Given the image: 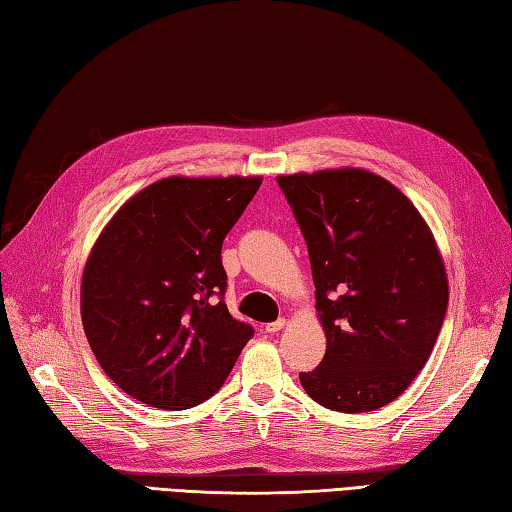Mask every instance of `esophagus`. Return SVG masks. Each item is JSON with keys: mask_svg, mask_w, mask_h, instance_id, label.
Wrapping results in <instances>:
<instances>
[{"mask_svg": "<svg viewBox=\"0 0 512 512\" xmlns=\"http://www.w3.org/2000/svg\"><path fill=\"white\" fill-rule=\"evenodd\" d=\"M284 325H286V319H279V321H273V323H268L264 330H266L268 334H277L279 330H284Z\"/></svg>", "mask_w": 512, "mask_h": 512, "instance_id": "1", "label": "esophagus"}]
</instances>
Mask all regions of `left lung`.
Segmentation results:
<instances>
[{
    "label": "left lung",
    "mask_w": 512,
    "mask_h": 512,
    "mask_svg": "<svg viewBox=\"0 0 512 512\" xmlns=\"http://www.w3.org/2000/svg\"><path fill=\"white\" fill-rule=\"evenodd\" d=\"M308 244L325 356L299 374L306 394L343 413L376 411L429 361L449 281L429 224L367 169L277 178Z\"/></svg>",
    "instance_id": "8db88e82"
}]
</instances>
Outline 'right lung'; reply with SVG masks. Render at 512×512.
Returning a JSON list of instances; mask_svg holds the SVG:
<instances>
[{
  "label": "right lung",
  "instance_id": "right-lung-1",
  "mask_svg": "<svg viewBox=\"0 0 512 512\" xmlns=\"http://www.w3.org/2000/svg\"><path fill=\"white\" fill-rule=\"evenodd\" d=\"M262 178L171 176L105 224L81 279V319L103 372L158 409H189L224 385L250 325L222 299V242Z\"/></svg>",
  "mask_w": 512,
  "mask_h": 512
}]
</instances>
